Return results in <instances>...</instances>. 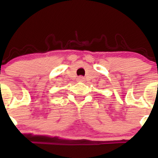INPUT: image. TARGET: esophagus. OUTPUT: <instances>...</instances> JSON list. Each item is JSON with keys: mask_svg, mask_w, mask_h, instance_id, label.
Listing matches in <instances>:
<instances>
[{"mask_svg": "<svg viewBox=\"0 0 158 158\" xmlns=\"http://www.w3.org/2000/svg\"><path fill=\"white\" fill-rule=\"evenodd\" d=\"M77 80H78V81H80V82H83L84 81H85V78H84V77H82V76H80V77H79L77 78Z\"/></svg>", "mask_w": 158, "mask_h": 158, "instance_id": "34e87169", "label": "esophagus"}]
</instances>
